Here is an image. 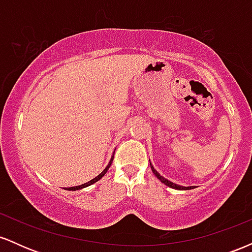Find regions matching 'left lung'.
Masks as SVG:
<instances>
[{
	"label": "left lung",
	"instance_id": "left-lung-1",
	"mask_svg": "<svg viewBox=\"0 0 252 252\" xmlns=\"http://www.w3.org/2000/svg\"><path fill=\"white\" fill-rule=\"evenodd\" d=\"M150 168H152V170H153V173H154L155 174V176L156 178L158 179V180H160L161 182H162V184H164L166 185V186H168V187H170V189H179V190H186V189H195V186H189V187H185V186H180V185H176V184H174V182H172V181H169V180H167V179H164L162 175H160V173L158 172V170H156L154 167H153V164H152V162H150Z\"/></svg>",
	"mask_w": 252,
	"mask_h": 252
}]
</instances>
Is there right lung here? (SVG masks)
Segmentation results:
<instances>
[{
    "instance_id": "1",
    "label": "right lung",
    "mask_w": 252,
    "mask_h": 252,
    "mask_svg": "<svg viewBox=\"0 0 252 252\" xmlns=\"http://www.w3.org/2000/svg\"><path fill=\"white\" fill-rule=\"evenodd\" d=\"M115 154V153H114ZM114 154H112V156H111V158H110V161H109V163H108V166L105 167V169L103 170L102 173H100V174H98L96 178H94L92 179V180H90L89 182H85V184H83V185H80V186H74V187H67V189H67V190H78V189H85V187H89V186H91L92 184H94V182H97L98 180H100V179L103 178L104 175L106 174V172H108V169L110 168V166H111V163H112V160H114Z\"/></svg>"
}]
</instances>
